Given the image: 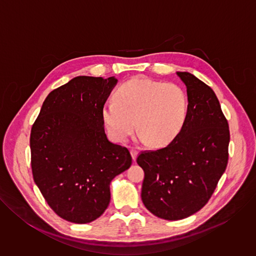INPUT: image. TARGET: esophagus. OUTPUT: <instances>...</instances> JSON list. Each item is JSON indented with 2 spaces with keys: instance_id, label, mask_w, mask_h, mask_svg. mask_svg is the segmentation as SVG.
I'll use <instances>...</instances> for the list:
<instances>
[{
  "instance_id": "1",
  "label": "esophagus",
  "mask_w": 256,
  "mask_h": 256,
  "mask_svg": "<svg viewBox=\"0 0 256 256\" xmlns=\"http://www.w3.org/2000/svg\"><path fill=\"white\" fill-rule=\"evenodd\" d=\"M130 155H132V158L134 161L136 160V157H138V152L136 150H130Z\"/></svg>"
}]
</instances>
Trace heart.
I'll use <instances>...</instances> for the list:
<instances>
[{"mask_svg": "<svg viewBox=\"0 0 256 256\" xmlns=\"http://www.w3.org/2000/svg\"><path fill=\"white\" fill-rule=\"evenodd\" d=\"M186 114L184 91L173 83L132 78L116 92V100L102 107V120L114 142H122L136 128L140 142L155 147L170 142L180 130Z\"/></svg>", "mask_w": 256, "mask_h": 256, "instance_id": "b5f03b06", "label": "heart"}]
</instances>
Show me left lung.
<instances>
[{"mask_svg": "<svg viewBox=\"0 0 256 256\" xmlns=\"http://www.w3.org/2000/svg\"><path fill=\"white\" fill-rule=\"evenodd\" d=\"M186 86L188 112L167 147L142 152V200L153 214L176 221L198 212L210 198L228 164L229 126L210 87L188 72H177Z\"/></svg>", "mask_w": 256, "mask_h": 256, "instance_id": "8db88e82", "label": "left lung"}]
</instances>
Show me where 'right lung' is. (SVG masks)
Wrapping results in <instances>:
<instances>
[{
  "label": "right lung",
  "instance_id": "right-lung-1",
  "mask_svg": "<svg viewBox=\"0 0 256 256\" xmlns=\"http://www.w3.org/2000/svg\"><path fill=\"white\" fill-rule=\"evenodd\" d=\"M118 83L79 76L52 91L31 128V168L54 212L72 223L99 218L112 180L132 165L128 150L109 142L102 107Z\"/></svg>",
  "mask_w": 256,
  "mask_h": 256
}]
</instances>
